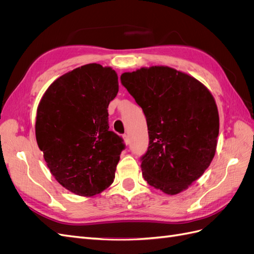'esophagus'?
Returning <instances> with one entry per match:
<instances>
[{
  "label": "esophagus",
  "instance_id": "1",
  "mask_svg": "<svg viewBox=\"0 0 254 254\" xmlns=\"http://www.w3.org/2000/svg\"><path fill=\"white\" fill-rule=\"evenodd\" d=\"M123 139H124V143H125L126 145H128V144H129V136H128L127 134H124V135H123Z\"/></svg>",
  "mask_w": 254,
  "mask_h": 254
}]
</instances>
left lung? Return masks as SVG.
Segmentation results:
<instances>
[{"mask_svg": "<svg viewBox=\"0 0 254 254\" xmlns=\"http://www.w3.org/2000/svg\"><path fill=\"white\" fill-rule=\"evenodd\" d=\"M121 82L147 122L144 179L165 194L181 193L203 175L216 151L219 115L213 95L191 76L162 65L123 73Z\"/></svg>", "mask_w": 254, "mask_h": 254, "instance_id": "1", "label": "left lung"}]
</instances>
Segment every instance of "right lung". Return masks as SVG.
I'll use <instances>...</instances> for the list:
<instances>
[{
  "mask_svg": "<svg viewBox=\"0 0 254 254\" xmlns=\"http://www.w3.org/2000/svg\"><path fill=\"white\" fill-rule=\"evenodd\" d=\"M119 92L118 74L90 64L60 76L37 109L36 139L55 179L79 196L110 187L125 148L109 130V103Z\"/></svg>",
  "mask_w": 254,
  "mask_h": 254,
  "instance_id": "obj_1",
  "label": "right lung"
}]
</instances>
